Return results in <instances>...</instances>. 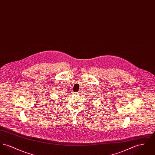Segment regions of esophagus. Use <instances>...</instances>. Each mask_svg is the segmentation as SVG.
<instances>
[{
	"mask_svg": "<svg viewBox=\"0 0 155 155\" xmlns=\"http://www.w3.org/2000/svg\"><path fill=\"white\" fill-rule=\"evenodd\" d=\"M81 92H77V94H78V95H80V94H81Z\"/></svg>",
	"mask_w": 155,
	"mask_h": 155,
	"instance_id": "1",
	"label": "esophagus"
}]
</instances>
